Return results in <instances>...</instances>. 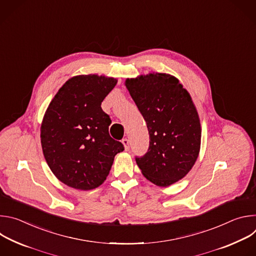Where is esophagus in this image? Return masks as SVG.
<instances>
[{
  "mask_svg": "<svg viewBox=\"0 0 256 256\" xmlns=\"http://www.w3.org/2000/svg\"><path fill=\"white\" fill-rule=\"evenodd\" d=\"M122 142L124 146V150H126V151H128V150H130V140H128V138H124V140H122Z\"/></svg>",
  "mask_w": 256,
  "mask_h": 256,
  "instance_id": "34e87169",
  "label": "esophagus"
}]
</instances>
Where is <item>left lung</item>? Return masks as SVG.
<instances>
[{"label": "left lung", "instance_id": "1", "mask_svg": "<svg viewBox=\"0 0 256 256\" xmlns=\"http://www.w3.org/2000/svg\"><path fill=\"white\" fill-rule=\"evenodd\" d=\"M132 100L147 122L148 152L136 158L142 175L166 188L184 178L200 150L202 128L194 101L177 78L150 72L126 80Z\"/></svg>", "mask_w": 256, "mask_h": 256}]
</instances>
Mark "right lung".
Listing matches in <instances>:
<instances>
[{
    "label": "right lung",
    "mask_w": 256,
    "mask_h": 256,
    "mask_svg": "<svg viewBox=\"0 0 256 256\" xmlns=\"http://www.w3.org/2000/svg\"><path fill=\"white\" fill-rule=\"evenodd\" d=\"M118 80L98 75L68 79L44 114L40 138L46 161L66 186L90 190L101 186L118 153L124 150L108 132L110 118L101 102Z\"/></svg>",
    "instance_id": "obj_1"
}]
</instances>
